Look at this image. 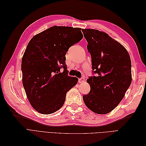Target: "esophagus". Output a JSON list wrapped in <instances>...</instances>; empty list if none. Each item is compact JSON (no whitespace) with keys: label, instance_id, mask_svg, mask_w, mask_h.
<instances>
[{"label":"esophagus","instance_id":"34e87169","mask_svg":"<svg viewBox=\"0 0 146 146\" xmlns=\"http://www.w3.org/2000/svg\"><path fill=\"white\" fill-rule=\"evenodd\" d=\"M84 81H85V78H84V77H81L80 78H78V83H82Z\"/></svg>","mask_w":146,"mask_h":146}]
</instances>
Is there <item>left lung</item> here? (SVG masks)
Wrapping results in <instances>:
<instances>
[{
  "label": "left lung",
  "instance_id": "8db88e82",
  "mask_svg": "<svg viewBox=\"0 0 146 146\" xmlns=\"http://www.w3.org/2000/svg\"><path fill=\"white\" fill-rule=\"evenodd\" d=\"M83 33L96 74L87 80L91 90L83 99L92 111L107 114L121 102L130 86V57L124 47L105 32L90 29Z\"/></svg>",
  "mask_w": 146,
  "mask_h": 146
}]
</instances>
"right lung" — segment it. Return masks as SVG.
Here are the masks:
<instances>
[{"mask_svg":"<svg viewBox=\"0 0 146 146\" xmlns=\"http://www.w3.org/2000/svg\"><path fill=\"white\" fill-rule=\"evenodd\" d=\"M83 37L80 28L53 26L29 41L22 59L23 83L38 112L49 114L58 110L67 92L77 83V78L68 76L65 55Z\"/></svg>","mask_w":146,"mask_h":146,"instance_id":"add662e5","label":"right lung"}]
</instances>
